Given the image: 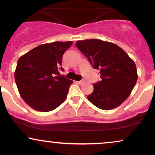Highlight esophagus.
<instances>
[{
	"label": "esophagus",
	"instance_id": "34e87169",
	"mask_svg": "<svg viewBox=\"0 0 155 155\" xmlns=\"http://www.w3.org/2000/svg\"><path fill=\"white\" fill-rule=\"evenodd\" d=\"M76 82L79 84H82L84 82V81H76Z\"/></svg>",
	"mask_w": 155,
	"mask_h": 155
}]
</instances>
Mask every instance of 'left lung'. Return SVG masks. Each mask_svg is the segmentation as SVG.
<instances>
[{
  "label": "left lung",
  "mask_w": 155,
  "mask_h": 155,
  "mask_svg": "<svg viewBox=\"0 0 155 155\" xmlns=\"http://www.w3.org/2000/svg\"><path fill=\"white\" fill-rule=\"evenodd\" d=\"M76 47L93 68L100 70L101 81L94 84L87 99L94 105L109 110L118 107L131 94L138 79L134 61L122 48L101 40H79Z\"/></svg>",
  "instance_id": "8db88e82"
}]
</instances>
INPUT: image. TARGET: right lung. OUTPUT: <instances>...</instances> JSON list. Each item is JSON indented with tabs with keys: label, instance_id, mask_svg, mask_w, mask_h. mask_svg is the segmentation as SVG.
<instances>
[{
	"label": "right lung",
	"instance_id": "add662e5",
	"mask_svg": "<svg viewBox=\"0 0 155 155\" xmlns=\"http://www.w3.org/2000/svg\"><path fill=\"white\" fill-rule=\"evenodd\" d=\"M72 41L42 44L19 58L15 81L24 102L35 110L49 112L66 99L73 81L60 74L62 57Z\"/></svg>",
	"mask_w": 155,
	"mask_h": 155
}]
</instances>
